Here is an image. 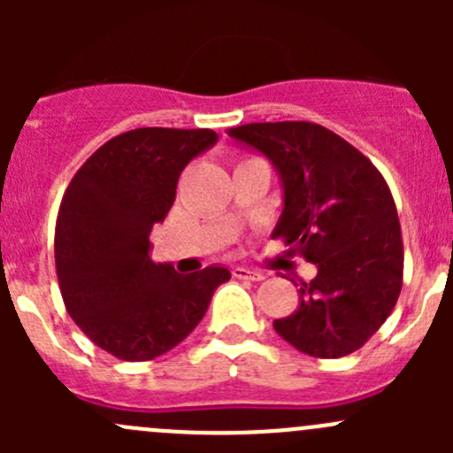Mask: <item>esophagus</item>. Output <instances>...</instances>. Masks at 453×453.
<instances>
[{
    "label": "esophagus",
    "mask_w": 453,
    "mask_h": 453,
    "mask_svg": "<svg viewBox=\"0 0 453 453\" xmlns=\"http://www.w3.org/2000/svg\"><path fill=\"white\" fill-rule=\"evenodd\" d=\"M232 276L234 278H245V280H254V282H258V280H263V273H258V272H252V269H245V267H234L232 269Z\"/></svg>",
    "instance_id": "esophagus-1"
}]
</instances>
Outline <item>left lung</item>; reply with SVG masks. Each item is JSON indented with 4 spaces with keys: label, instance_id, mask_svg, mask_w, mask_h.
<instances>
[{
    "label": "left lung",
    "instance_id": "left-lung-1",
    "mask_svg": "<svg viewBox=\"0 0 453 453\" xmlns=\"http://www.w3.org/2000/svg\"><path fill=\"white\" fill-rule=\"evenodd\" d=\"M227 135L272 159L285 188L273 236L318 265V276L300 282V307L273 328L311 357L355 353L403 285L401 223L386 180L362 150L315 122H252Z\"/></svg>",
    "mask_w": 453,
    "mask_h": 453
}]
</instances>
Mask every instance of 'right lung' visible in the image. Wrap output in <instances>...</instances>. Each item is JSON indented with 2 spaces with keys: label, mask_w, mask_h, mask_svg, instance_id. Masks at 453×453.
Listing matches in <instances>:
<instances>
[{
  "label": "right lung",
  "mask_w": 453,
  "mask_h": 453,
  "mask_svg": "<svg viewBox=\"0 0 453 453\" xmlns=\"http://www.w3.org/2000/svg\"><path fill=\"white\" fill-rule=\"evenodd\" d=\"M212 129L142 127L104 142L65 188L54 230L58 287L81 331L125 362L159 357L201 322L226 267L177 273L150 260V227Z\"/></svg>",
  "instance_id": "right-lung-1"
}]
</instances>
